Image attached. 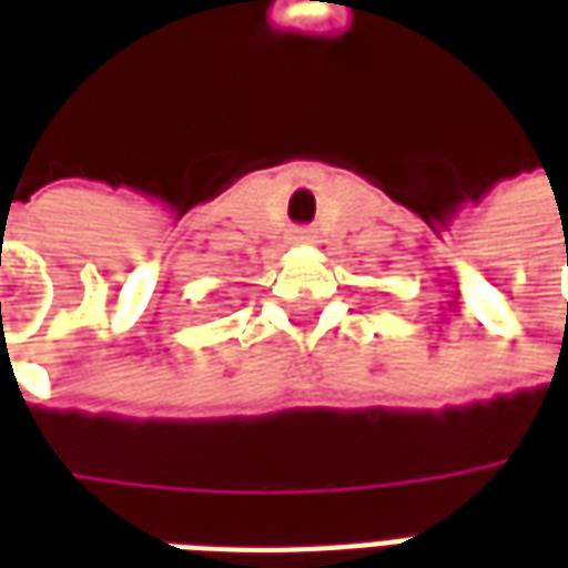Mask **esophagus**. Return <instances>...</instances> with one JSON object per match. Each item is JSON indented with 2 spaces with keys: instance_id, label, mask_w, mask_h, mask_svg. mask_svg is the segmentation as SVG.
Instances as JSON below:
<instances>
[{
  "instance_id": "esophagus-1",
  "label": "esophagus",
  "mask_w": 568,
  "mask_h": 568,
  "mask_svg": "<svg viewBox=\"0 0 568 568\" xmlns=\"http://www.w3.org/2000/svg\"><path fill=\"white\" fill-rule=\"evenodd\" d=\"M292 240L301 243V246H307V243H316V231H313V227H295V231H292Z\"/></svg>"
}]
</instances>
